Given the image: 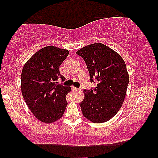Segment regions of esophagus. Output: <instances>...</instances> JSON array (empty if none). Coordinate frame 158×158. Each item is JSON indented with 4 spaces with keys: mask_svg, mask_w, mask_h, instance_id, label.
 Here are the masks:
<instances>
[{
    "mask_svg": "<svg viewBox=\"0 0 158 158\" xmlns=\"http://www.w3.org/2000/svg\"><path fill=\"white\" fill-rule=\"evenodd\" d=\"M73 90L75 91H81V89H78V88H75V87H73Z\"/></svg>",
    "mask_w": 158,
    "mask_h": 158,
    "instance_id": "esophagus-1",
    "label": "esophagus"
}]
</instances>
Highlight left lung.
I'll return each instance as SVG.
<instances>
[{"label":"left lung","mask_w":158,"mask_h":158,"mask_svg":"<svg viewBox=\"0 0 158 158\" xmlns=\"http://www.w3.org/2000/svg\"><path fill=\"white\" fill-rule=\"evenodd\" d=\"M86 64L90 81H97L94 90H83L80 103L83 116L90 121H108L119 111L126 97L129 75L121 56L106 45L97 43L77 51Z\"/></svg>","instance_id":"obj_1"}]
</instances>
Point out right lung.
Wrapping results in <instances>:
<instances>
[{"label":"right lung","mask_w":158,"mask_h":158,"mask_svg":"<svg viewBox=\"0 0 158 158\" xmlns=\"http://www.w3.org/2000/svg\"><path fill=\"white\" fill-rule=\"evenodd\" d=\"M69 54L67 49L46 46L30 57L22 69L21 90L30 111L37 119L52 123L62 117L67 102L69 86L57 84L58 77L64 81L59 66Z\"/></svg>","instance_id":"obj_1"}]
</instances>
